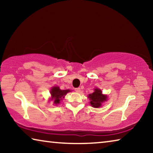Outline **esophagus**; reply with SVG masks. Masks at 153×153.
<instances>
[{
    "instance_id": "1",
    "label": "esophagus",
    "mask_w": 153,
    "mask_h": 153,
    "mask_svg": "<svg viewBox=\"0 0 153 153\" xmlns=\"http://www.w3.org/2000/svg\"><path fill=\"white\" fill-rule=\"evenodd\" d=\"M75 91L77 92H79L81 91V89H80V88H75Z\"/></svg>"
}]
</instances>
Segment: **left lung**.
<instances>
[{"label": "left lung", "mask_w": 153, "mask_h": 153, "mask_svg": "<svg viewBox=\"0 0 153 153\" xmlns=\"http://www.w3.org/2000/svg\"><path fill=\"white\" fill-rule=\"evenodd\" d=\"M88 98L90 105L92 107L99 108L101 107L102 103L107 100V96L102 94L101 90L96 88L94 92L88 95Z\"/></svg>", "instance_id": "left-lung-1"}]
</instances>
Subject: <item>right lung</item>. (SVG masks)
<instances>
[{
    "mask_svg": "<svg viewBox=\"0 0 153 153\" xmlns=\"http://www.w3.org/2000/svg\"><path fill=\"white\" fill-rule=\"evenodd\" d=\"M70 92L69 90H61L59 86H54L51 90V100H53L54 104L57 105L60 103V101L62 98L65 97V96L67 94V93Z\"/></svg>",
    "mask_w": 153,
    "mask_h": 153,
    "instance_id": "1",
    "label": "right lung"
}]
</instances>
